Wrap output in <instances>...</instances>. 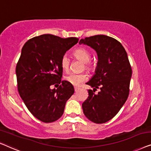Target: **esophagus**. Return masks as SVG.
Here are the masks:
<instances>
[{"instance_id": "esophagus-1", "label": "esophagus", "mask_w": 151, "mask_h": 151, "mask_svg": "<svg viewBox=\"0 0 151 151\" xmlns=\"http://www.w3.org/2000/svg\"><path fill=\"white\" fill-rule=\"evenodd\" d=\"M78 89H79V88H77V87H75V92H76V91H78Z\"/></svg>"}]
</instances>
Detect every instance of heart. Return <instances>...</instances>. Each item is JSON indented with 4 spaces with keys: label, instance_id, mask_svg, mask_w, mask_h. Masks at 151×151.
<instances>
[{
    "label": "heart",
    "instance_id": "b5f03b06",
    "mask_svg": "<svg viewBox=\"0 0 151 151\" xmlns=\"http://www.w3.org/2000/svg\"><path fill=\"white\" fill-rule=\"evenodd\" d=\"M73 55L76 59L81 61L84 63L85 68L87 70L92 71L95 69L96 64L93 61H91V52L90 50L87 49L84 47L77 48L73 52ZM61 66L64 71H67L69 69L70 63V61L67 55H63L61 59ZM64 79L65 81H67L69 83H70L73 86H78L82 83L83 82L86 81L88 79V76L85 73L81 74H75L71 73L66 76H65Z\"/></svg>",
    "mask_w": 151,
    "mask_h": 151
}]
</instances>
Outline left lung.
Instances as JSON below:
<instances>
[{"label":"left lung","mask_w":151,"mask_h":151,"mask_svg":"<svg viewBox=\"0 0 151 151\" xmlns=\"http://www.w3.org/2000/svg\"><path fill=\"white\" fill-rule=\"evenodd\" d=\"M79 44L94 48L99 59L96 74L87 83L94 90H88L83 110L90 121L102 124L113 118L126 102L132 69L124 48L113 37L94 35L81 39ZM96 88L101 90L95 94Z\"/></svg>","instance_id":"left-lung-1"}]
</instances>
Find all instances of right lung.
Wrapping results in <instances>:
<instances>
[{
  "label": "right lung",
  "instance_id": "right-lung-1",
  "mask_svg": "<svg viewBox=\"0 0 151 151\" xmlns=\"http://www.w3.org/2000/svg\"><path fill=\"white\" fill-rule=\"evenodd\" d=\"M78 42L76 37L44 34L31 38L23 46L16 68L18 90L29 111L42 122L60 118L65 103L75 92L73 85L61 81L60 62L65 52ZM61 82L57 90L50 89Z\"/></svg>",
  "mask_w": 151,
  "mask_h": 151
}]
</instances>
